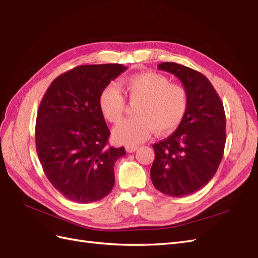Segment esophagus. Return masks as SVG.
Returning <instances> with one entry per match:
<instances>
[{
  "label": "esophagus",
  "instance_id": "1",
  "mask_svg": "<svg viewBox=\"0 0 258 258\" xmlns=\"http://www.w3.org/2000/svg\"><path fill=\"white\" fill-rule=\"evenodd\" d=\"M125 149H126V151L128 152V153H132V152H135L137 149H138V147L137 146H126L125 147Z\"/></svg>",
  "mask_w": 258,
  "mask_h": 258
}]
</instances>
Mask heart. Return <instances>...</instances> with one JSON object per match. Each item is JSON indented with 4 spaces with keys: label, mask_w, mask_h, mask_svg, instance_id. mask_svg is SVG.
Instances as JSON below:
<instances>
[{
    "label": "heart",
    "mask_w": 258,
    "mask_h": 258,
    "mask_svg": "<svg viewBox=\"0 0 258 258\" xmlns=\"http://www.w3.org/2000/svg\"><path fill=\"white\" fill-rule=\"evenodd\" d=\"M123 91L135 107L134 117L124 120L113 130L117 143L134 146L149 137L151 132L167 133L175 130L185 116L188 96L185 88L171 84L164 76L154 72H142L124 80ZM126 101L121 90L110 83L99 95V108L106 120L119 123L124 114Z\"/></svg>",
    "instance_id": "heart-1"
}]
</instances>
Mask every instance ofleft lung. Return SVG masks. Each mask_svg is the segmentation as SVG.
<instances>
[{"label":"left lung","instance_id":"obj_1","mask_svg":"<svg viewBox=\"0 0 258 258\" xmlns=\"http://www.w3.org/2000/svg\"><path fill=\"white\" fill-rule=\"evenodd\" d=\"M158 68L180 80L188 107L177 130L152 146L156 156L150 177L162 194L186 197L207 185L223 159L225 110L214 86L201 72L176 62H162Z\"/></svg>","mask_w":258,"mask_h":258}]
</instances>
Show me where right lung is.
<instances>
[{
	"label": "right lung",
	"mask_w": 258,
	"mask_h": 258,
	"mask_svg": "<svg viewBox=\"0 0 258 258\" xmlns=\"http://www.w3.org/2000/svg\"><path fill=\"white\" fill-rule=\"evenodd\" d=\"M126 69L120 63L78 66L57 77L44 94L35 123L36 152L47 179L70 201H99L114 186V164L125 149L108 144L99 95Z\"/></svg>",
	"instance_id": "add662e5"
}]
</instances>
